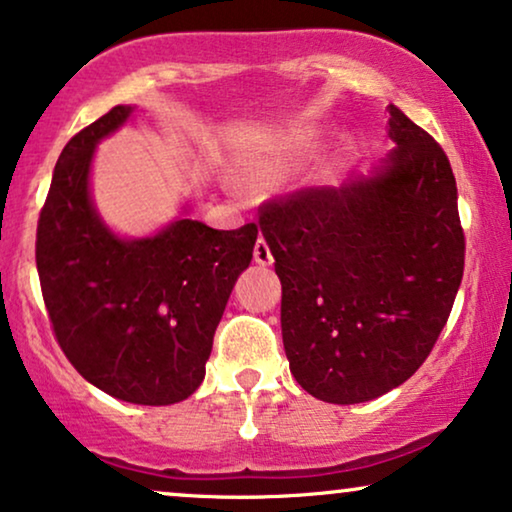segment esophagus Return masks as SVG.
I'll use <instances>...</instances> for the list:
<instances>
[{
  "instance_id": "esophagus-1",
  "label": "esophagus",
  "mask_w": 512,
  "mask_h": 512,
  "mask_svg": "<svg viewBox=\"0 0 512 512\" xmlns=\"http://www.w3.org/2000/svg\"><path fill=\"white\" fill-rule=\"evenodd\" d=\"M255 262L262 264V267H269V264L274 262V255H271L269 243L264 241V238H257V243H255Z\"/></svg>"
}]
</instances>
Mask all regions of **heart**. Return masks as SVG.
<instances>
[{"label": "heart", "mask_w": 512, "mask_h": 512, "mask_svg": "<svg viewBox=\"0 0 512 512\" xmlns=\"http://www.w3.org/2000/svg\"><path fill=\"white\" fill-rule=\"evenodd\" d=\"M304 142H306V135H290V138L281 145V152L283 154H295L299 147H304Z\"/></svg>", "instance_id": "1"}]
</instances>
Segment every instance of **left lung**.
I'll return each instance as SVG.
<instances>
[{
	"label": "left lung",
	"instance_id": "obj_1",
	"mask_svg": "<svg viewBox=\"0 0 512 512\" xmlns=\"http://www.w3.org/2000/svg\"><path fill=\"white\" fill-rule=\"evenodd\" d=\"M386 109L395 147L370 177L297 189L260 208L283 285L290 372L335 405L367 403L419 370L463 276L447 154L398 107Z\"/></svg>",
	"mask_w": 512,
	"mask_h": 512
}]
</instances>
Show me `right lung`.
<instances>
[{
    "instance_id": "add662e5",
    "label": "right lung",
    "mask_w": 512,
    "mask_h": 512,
    "mask_svg": "<svg viewBox=\"0 0 512 512\" xmlns=\"http://www.w3.org/2000/svg\"><path fill=\"white\" fill-rule=\"evenodd\" d=\"M117 105L67 142L37 224V271L60 349L81 377L133 405H173L206 377V360L257 224L220 231L175 220L119 238L95 213V145L131 117Z\"/></svg>"
}]
</instances>
